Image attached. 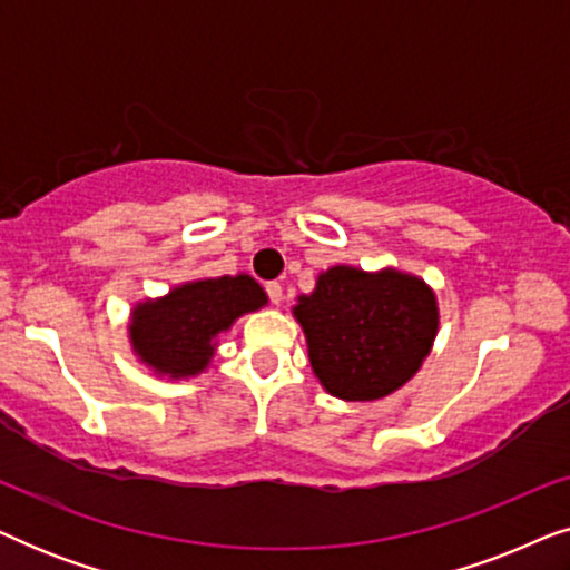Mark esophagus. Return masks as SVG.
Here are the masks:
<instances>
[{
    "mask_svg": "<svg viewBox=\"0 0 570 570\" xmlns=\"http://www.w3.org/2000/svg\"><path fill=\"white\" fill-rule=\"evenodd\" d=\"M264 287H267L269 301L275 303V306H279V303H283V285H279V283H267Z\"/></svg>",
    "mask_w": 570,
    "mask_h": 570,
    "instance_id": "obj_1",
    "label": "esophagus"
}]
</instances>
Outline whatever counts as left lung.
<instances>
[{"instance_id": "left-lung-1", "label": "left lung", "mask_w": 570, "mask_h": 570, "mask_svg": "<svg viewBox=\"0 0 570 570\" xmlns=\"http://www.w3.org/2000/svg\"><path fill=\"white\" fill-rule=\"evenodd\" d=\"M293 316L318 384L345 402H376L407 384L431 355L441 322L439 298L423 277L350 264L318 272Z\"/></svg>"}]
</instances>
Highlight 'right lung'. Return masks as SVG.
<instances>
[{"label": "right lung", "mask_w": 570, "mask_h": 570, "mask_svg": "<svg viewBox=\"0 0 570 570\" xmlns=\"http://www.w3.org/2000/svg\"><path fill=\"white\" fill-rule=\"evenodd\" d=\"M264 306L267 293L246 272L189 279L166 295L135 303L127 324L129 347L155 376L197 379L213 363L220 334Z\"/></svg>", "instance_id": "add662e5"}]
</instances>
